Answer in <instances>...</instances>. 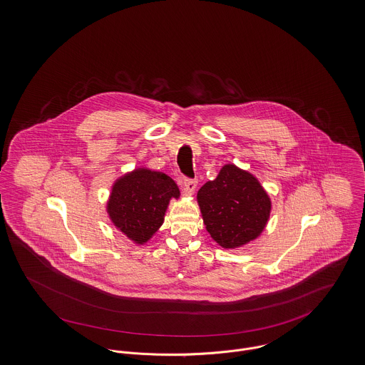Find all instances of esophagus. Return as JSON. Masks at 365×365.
<instances>
[{
  "label": "esophagus",
  "instance_id": "34e87169",
  "mask_svg": "<svg viewBox=\"0 0 365 365\" xmlns=\"http://www.w3.org/2000/svg\"><path fill=\"white\" fill-rule=\"evenodd\" d=\"M196 187H197V182L195 179H185L183 182V190L187 193V195H193L196 192Z\"/></svg>",
  "mask_w": 365,
  "mask_h": 365
}]
</instances>
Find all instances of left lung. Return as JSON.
Wrapping results in <instances>:
<instances>
[{
    "label": "left lung",
    "instance_id": "1",
    "mask_svg": "<svg viewBox=\"0 0 365 365\" xmlns=\"http://www.w3.org/2000/svg\"><path fill=\"white\" fill-rule=\"evenodd\" d=\"M202 221L211 238L225 249L256 240L264 230L272 202L259 180L230 163L197 193Z\"/></svg>",
    "mask_w": 365,
    "mask_h": 365
}]
</instances>
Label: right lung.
<instances>
[{"instance_id":"obj_1","label":"right lung","mask_w":365,"mask_h":365,"mask_svg":"<svg viewBox=\"0 0 365 365\" xmlns=\"http://www.w3.org/2000/svg\"><path fill=\"white\" fill-rule=\"evenodd\" d=\"M179 187L163 172L138 168L118 179L108 202L112 222L138 245L145 243L163 225L169 200Z\"/></svg>"}]
</instances>
